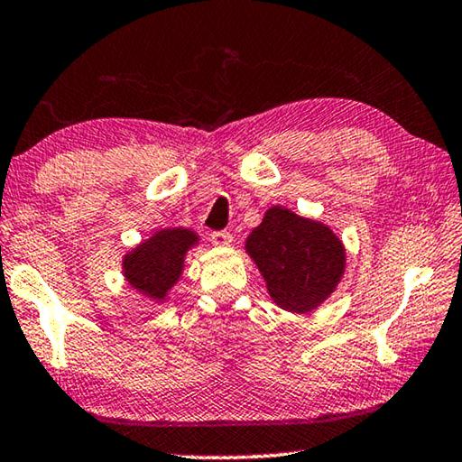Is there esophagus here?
I'll list each match as a JSON object with an SVG mask.
<instances>
[{
	"mask_svg": "<svg viewBox=\"0 0 462 462\" xmlns=\"http://www.w3.org/2000/svg\"><path fill=\"white\" fill-rule=\"evenodd\" d=\"M209 238H211V245H216V246H230V243H232V234L226 230L211 232Z\"/></svg>",
	"mask_w": 462,
	"mask_h": 462,
	"instance_id": "obj_1",
	"label": "esophagus"
}]
</instances>
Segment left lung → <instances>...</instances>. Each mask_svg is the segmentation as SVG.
<instances>
[{
  "mask_svg": "<svg viewBox=\"0 0 462 462\" xmlns=\"http://www.w3.org/2000/svg\"><path fill=\"white\" fill-rule=\"evenodd\" d=\"M246 253L269 296L290 312H310L333 294L346 271V248L328 226L273 205L246 238Z\"/></svg>",
  "mask_w": 462,
  "mask_h": 462,
  "instance_id": "8db88e82",
  "label": "left lung"
}]
</instances>
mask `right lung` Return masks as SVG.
Instances as JSON below:
<instances>
[{
	"label": "right lung",
	"instance_id": "add662e5",
	"mask_svg": "<svg viewBox=\"0 0 462 462\" xmlns=\"http://www.w3.org/2000/svg\"><path fill=\"white\" fill-rule=\"evenodd\" d=\"M195 232L187 228L158 230L123 259V273L129 285L152 300H164L168 290L179 282L185 254L197 245Z\"/></svg>",
	"mask_w": 462,
	"mask_h": 462
}]
</instances>
